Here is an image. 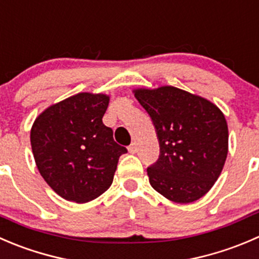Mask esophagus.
<instances>
[{
	"label": "esophagus",
	"instance_id": "obj_1",
	"mask_svg": "<svg viewBox=\"0 0 259 259\" xmlns=\"http://www.w3.org/2000/svg\"><path fill=\"white\" fill-rule=\"evenodd\" d=\"M128 151L131 153H136L137 152V143L136 142H132L131 145L128 146Z\"/></svg>",
	"mask_w": 259,
	"mask_h": 259
}]
</instances>
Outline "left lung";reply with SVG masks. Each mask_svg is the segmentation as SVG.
<instances>
[{"label":"left lung","instance_id":"1","mask_svg":"<svg viewBox=\"0 0 259 259\" xmlns=\"http://www.w3.org/2000/svg\"><path fill=\"white\" fill-rule=\"evenodd\" d=\"M153 122L160 156L147 167L150 184L175 203H193L219 178L228 155V126L213 103L175 87L137 89Z\"/></svg>","mask_w":259,"mask_h":259}]
</instances>
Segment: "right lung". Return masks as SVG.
<instances>
[{"instance_id": "right-lung-1", "label": "right lung", "mask_w": 259, "mask_h": 259, "mask_svg": "<svg viewBox=\"0 0 259 259\" xmlns=\"http://www.w3.org/2000/svg\"><path fill=\"white\" fill-rule=\"evenodd\" d=\"M108 103L104 94L79 93L35 119L30 135L35 162L65 200L87 203L102 195L112 185L119 156L127 152L102 121Z\"/></svg>"}]
</instances>
